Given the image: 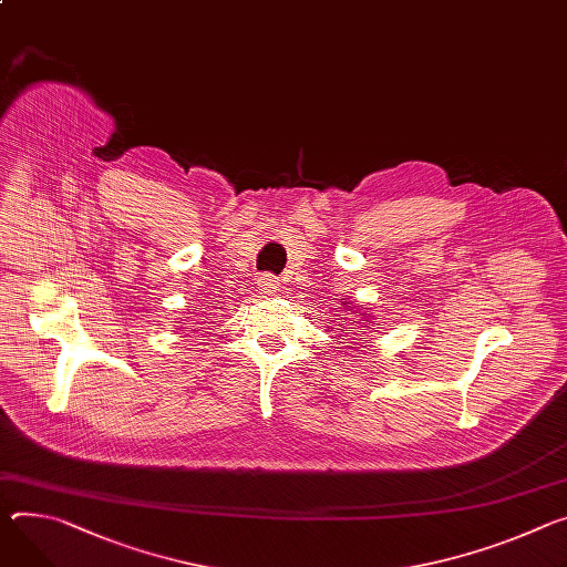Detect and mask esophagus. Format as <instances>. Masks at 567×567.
Returning a JSON list of instances; mask_svg holds the SVG:
<instances>
[{"label": "esophagus", "instance_id": "1", "mask_svg": "<svg viewBox=\"0 0 567 567\" xmlns=\"http://www.w3.org/2000/svg\"><path fill=\"white\" fill-rule=\"evenodd\" d=\"M278 289H280V282H278L276 276H269V274H267V276L260 278V291H262V293L274 296Z\"/></svg>", "mask_w": 567, "mask_h": 567}]
</instances>
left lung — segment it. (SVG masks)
I'll return each instance as SVG.
<instances>
[{"instance_id": "obj_1", "label": "left lung", "mask_w": 567, "mask_h": 567, "mask_svg": "<svg viewBox=\"0 0 567 567\" xmlns=\"http://www.w3.org/2000/svg\"><path fill=\"white\" fill-rule=\"evenodd\" d=\"M341 300H343V307H346V312H348V315L352 312L354 317H359V321H357V319L352 321L354 326H357V323H362V321L367 319V312H362V307H359V305H352V302H350V300H346V298H341ZM364 310H367V307H364ZM367 323H371V321H367ZM375 326H378V323H375ZM362 328H367V326H362Z\"/></svg>"}]
</instances>
